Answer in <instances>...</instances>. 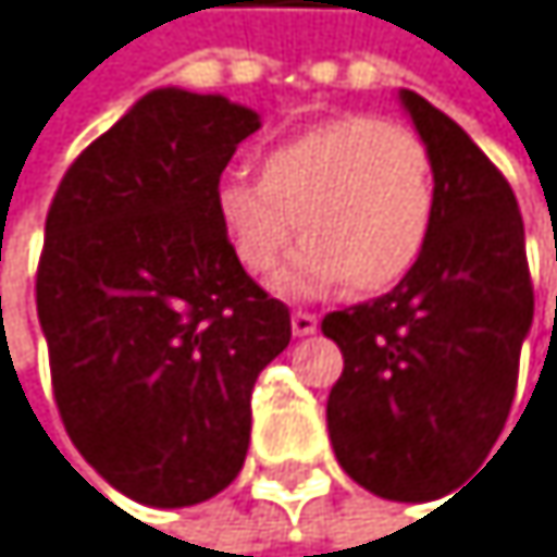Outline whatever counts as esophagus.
Masks as SVG:
<instances>
[{
    "label": "esophagus",
    "instance_id": "esophagus-1",
    "mask_svg": "<svg viewBox=\"0 0 557 557\" xmlns=\"http://www.w3.org/2000/svg\"><path fill=\"white\" fill-rule=\"evenodd\" d=\"M317 326H320V320H317L313 313L297 310V313L290 317V330H294V336H313V333H317Z\"/></svg>",
    "mask_w": 557,
    "mask_h": 557
}]
</instances>
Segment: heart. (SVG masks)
Masks as SVG:
<instances>
[{"instance_id": "obj_1", "label": "heart", "mask_w": 557, "mask_h": 557, "mask_svg": "<svg viewBox=\"0 0 557 557\" xmlns=\"http://www.w3.org/2000/svg\"><path fill=\"white\" fill-rule=\"evenodd\" d=\"M432 218L425 141L373 114L310 125L260 158L257 181L227 177L218 187L221 231L247 273L267 276L297 231L307 237L273 281L294 300L346 281L367 294L399 284L425 250Z\"/></svg>"}]
</instances>
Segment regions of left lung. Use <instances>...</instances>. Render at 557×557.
<instances>
[{
    "mask_svg": "<svg viewBox=\"0 0 557 557\" xmlns=\"http://www.w3.org/2000/svg\"><path fill=\"white\" fill-rule=\"evenodd\" d=\"M399 101L432 158L435 218L403 281L323 333L343 349L326 429L343 472L393 502L453 492L508 419L535 294L519 201L482 148L422 95Z\"/></svg>",
    "mask_w": 557,
    "mask_h": 557,
    "instance_id": "8db88e82",
    "label": "left lung"
}]
</instances>
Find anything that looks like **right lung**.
<instances>
[{"label":"right lung","mask_w":557,"mask_h":557,"mask_svg":"<svg viewBox=\"0 0 557 557\" xmlns=\"http://www.w3.org/2000/svg\"><path fill=\"white\" fill-rule=\"evenodd\" d=\"M260 114L154 88L65 171L35 304L69 440L122 495L184 508L244 469L250 393L290 343L218 221V184Z\"/></svg>","instance_id":"1"}]
</instances>
